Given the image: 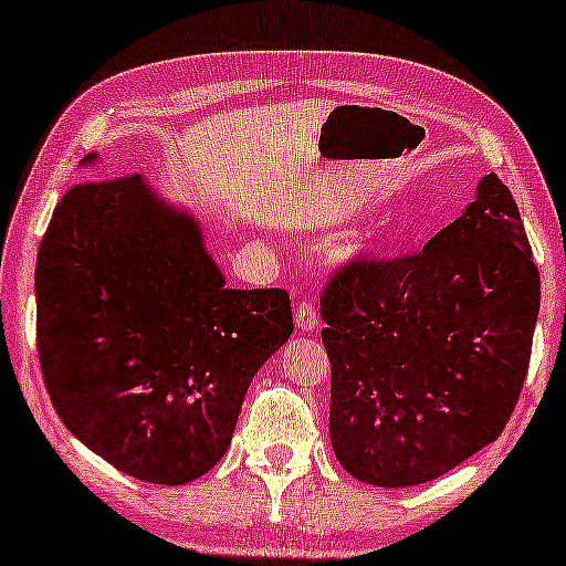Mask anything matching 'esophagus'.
Wrapping results in <instances>:
<instances>
[{
    "instance_id": "1",
    "label": "esophagus",
    "mask_w": 566,
    "mask_h": 566,
    "mask_svg": "<svg viewBox=\"0 0 566 566\" xmlns=\"http://www.w3.org/2000/svg\"><path fill=\"white\" fill-rule=\"evenodd\" d=\"M316 308L312 304H298L296 306V327L298 332H314L316 329Z\"/></svg>"
}]
</instances>
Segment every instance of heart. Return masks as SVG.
<instances>
[{"mask_svg": "<svg viewBox=\"0 0 566 566\" xmlns=\"http://www.w3.org/2000/svg\"><path fill=\"white\" fill-rule=\"evenodd\" d=\"M366 258V250L363 247H350V250H343L337 254V262L339 265H350V262H360Z\"/></svg>", "mask_w": 566, "mask_h": 566, "instance_id": "1", "label": "heart"}]
</instances>
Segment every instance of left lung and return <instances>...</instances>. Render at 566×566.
Segmentation results:
<instances>
[{
  "mask_svg": "<svg viewBox=\"0 0 566 566\" xmlns=\"http://www.w3.org/2000/svg\"><path fill=\"white\" fill-rule=\"evenodd\" d=\"M538 306V268L497 175L422 252L332 277L322 343L329 438L347 474L399 490L494 443L523 389Z\"/></svg>",
  "mask_w": 566,
  "mask_h": 566,
  "instance_id": "1",
  "label": "left lung"
}]
</instances>
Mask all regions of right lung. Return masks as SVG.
I'll return each instance as SVG.
<instances>
[{
	"label": "right lung",
	"mask_w": 566,
	"mask_h": 566,
	"mask_svg": "<svg viewBox=\"0 0 566 566\" xmlns=\"http://www.w3.org/2000/svg\"><path fill=\"white\" fill-rule=\"evenodd\" d=\"M35 304L61 422L151 484L192 482L221 461L254 374L293 332L289 291L227 289L200 221L142 175L74 185L59 200Z\"/></svg>",
	"instance_id": "add662e5"
}]
</instances>
